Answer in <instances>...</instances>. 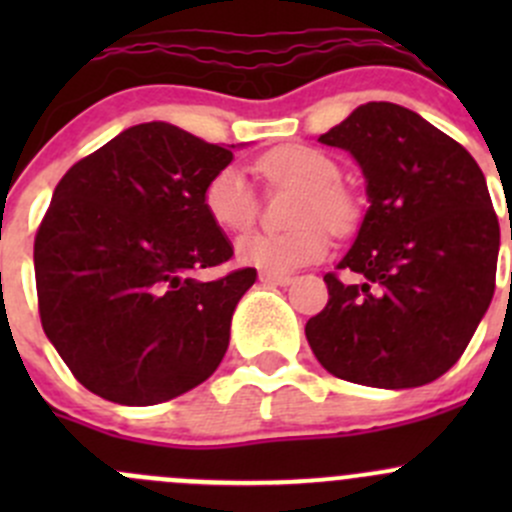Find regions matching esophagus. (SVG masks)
<instances>
[{
  "label": "esophagus",
  "mask_w": 512,
  "mask_h": 512,
  "mask_svg": "<svg viewBox=\"0 0 512 512\" xmlns=\"http://www.w3.org/2000/svg\"><path fill=\"white\" fill-rule=\"evenodd\" d=\"M292 280H294L292 275H270V272H260V282H262V285L287 287V285H292Z\"/></svg>",
  "instance_id": "esophagus-1"
}]
</instances>
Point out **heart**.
Masks as SVG:
<instances>
[{"instance_id":"b5f03b06","label":"heart","mask_w":512,"mask_h":512,"mask_svg":"<svg viewBox=\"0 0 512 512\" xmlns=\"http://www.w3.org/2000/svg\"><path fill=\"white\" fill-rule=\"evenodd\" d=\"M270 183H285L302 190L294 205L292 227L282 235L252 232L237 242V260L270 275H285L299 267L314 265L329 250V230L349 235L361 218L359 198L339 183L342 168L319 148L289 143L267 151L257 163ZM205 215L225 232L247 230L257 218V198L237 165L215 170L200 193Z\"/></svg>"}]
</instances>
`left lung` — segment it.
Returning a JSON list of instances; mask_svg holds the SVG:
<instances>
[{
    "instance_id": "left-lung-1",
    "label": "left lung",
    "mask_w": 512,
    "mask_h": 512,
    "mask_svg": "<svg viewBox=\"0 0 512 512\" xmlns=\"http://www.w3.org/2000/svg\"><path fill=\"white\" fill-rule=\"evenodd\" d=\"M319 141L359 160L371 205L340 272L324 275L329 302L304 327L309 347L352 384L436 381L466 352L495 292L500 225L483 170L389 101L364 103Z\"/></svg>"
}]
</instances>
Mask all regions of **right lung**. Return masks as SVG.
Listing matches in <instances>:
<instances>
[{
	"instance_id": "1",
	"label": "right lung",
	"mask_w": 512,
	"mask_h": 512,
	"mask_svg": "<svg viewBox=\"0 0 512 512\" xmlns=\"http://www.w3.org/2000/svg\"><path fill=\"white\" fill-rule=\"evenodd\" d=\"M232 160L170 123H141L66 170L34 237L39 317L79 384L151 406L203 384L223 361L252 267L213 282L190 272L232 257L200 193Z\"/></svg>"
}]
</instances>
